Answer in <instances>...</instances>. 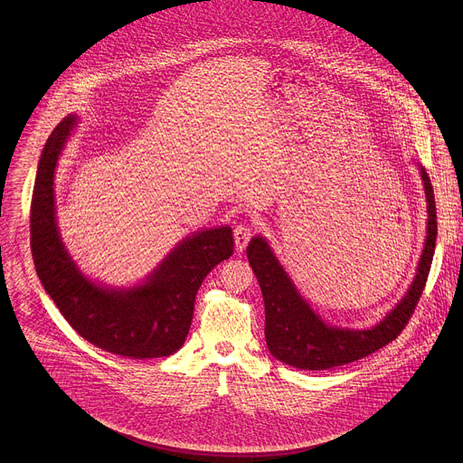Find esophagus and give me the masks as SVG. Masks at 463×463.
I'll list each match as a JSON object with an SVG mask.
<instances>
[{
	"label": "esophagus",
	"mask_w": 463,
	"mask_h": 463,
	"mask_svg": "<svg viewBox=\"0 0 463 463\" xmlns=\"http://www.w3.org/2000/svg\"><path fill=\"white\" fill-rule=\"evenodd\" d=\"M233 239H235V248H237V251H242V250L248 246L250 239H251V228L246 226V224L235 226V230H233Z\"/></svg>",
	"instance_id": "esophagus-1"
}]
</instances>
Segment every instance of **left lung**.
<instances>
[{"mask_svg":"<svg viewBox=\"0 0 463 463\" xmlns=\"http://www.w3.org/2000/svg\"><path fill=\"white\" fill-rule=\"evenodd\" d=\"M420 178L428 203L426 241L415 278L396 307L373 328L330 326L299 294L276 259L269 242L257 235L248 246V260L260 283L265 305V342L274 358L303 371H325L345 365L382 349L408 325L426 285L437 241L435 194L422 165Z\"/></svg>","mask_w":463,"mask_h":463,"instance_id":"left-lung-1","label":"left lung"}]
</instances>
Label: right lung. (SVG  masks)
<instances>
[{"instance_id":"1","label":"right lung","mask_w":463,"mask_h":463,"mask_svg":"<svg viewBox=\"0 0 463 463\" xmlns=\"http://www.w3.org/2000/svg\"><path fill=\"white\" fill-rule=\"evenodd\" d=\"M78 123L67 116L50 135L35 176L30 208V244L37 276L80 336L127 358L176 353L193 323L204 276L233 253L230 226L201 230L182 242L138 285L107 287L87 278L67 253L57 226L55 169Z\"/></svg>"}]
</instances>
